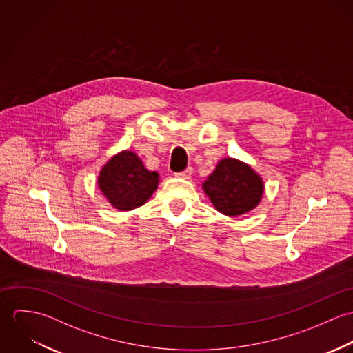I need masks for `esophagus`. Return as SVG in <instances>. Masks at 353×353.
Masks as SVG:
<instances>
[{
    "instance_id": "1",
    "label": "esophagus",
    "mask_w": 353,
    "mask_h": 353,
    "mask_svg": "<svg viewBox=\"0 0 353 353\" xmlns=\"http://www.w3.org/2000/svg\"><path fill=\"white\" fill-rule=\"evenodd\" d=\"M192 172H193V168L192 167H188L186 170H183L182 172H176L175 175L179 176V178H185V179H189L192 176Z\"/></svg>"
}]
</instances>
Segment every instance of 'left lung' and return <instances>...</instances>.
Here are the masks:
<instances>
[{
    "mask_svg": "<svg viewBox=\"0 0 353 353\" xmlns=\"http://www.w3.org/2000/svg\"><path fill=\"white\" fill-rule=\"evenodd\" d=\"M202 189L220 213L234 217L252 210L261 202L265 186L249 164L225 157L202 183Z\"/></svg>",
    "mask_w": 353,
    "mask_h": 353,
    "instance_id": "8db88e82",
    "label": "left lung"
}]
</instances>
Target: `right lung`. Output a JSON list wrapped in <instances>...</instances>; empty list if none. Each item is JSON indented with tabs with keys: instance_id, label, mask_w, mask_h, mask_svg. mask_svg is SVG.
<instances>
[{
	"instance_id": "add662e5",
	"label": "right lung",
	"mask_w": 353,
	"mask_h": 353,
	"mask_svg": "<svg viewBox=\"0 0 353 353\" xmlns=\"http://www.w3.org/2000/svg\"><path fill=\"white\" fill-rule=\"evenodd\" d=\"M159 185V174L148 171L140 157L132 151L114 154L98 176L103 196L115 209L132 210L151 199Z\"/></svg>"
}]
</instances>
